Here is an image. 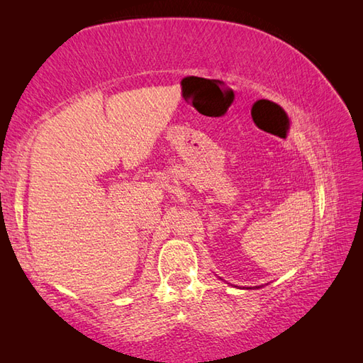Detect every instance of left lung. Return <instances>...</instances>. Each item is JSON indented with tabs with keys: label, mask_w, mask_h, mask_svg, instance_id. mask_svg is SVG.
I'll return each instance as SVG.
<instances>
[{
	"label": "left lung",
	"mask_w": 363,
	"mask_h": 363,
	"mask_svg": "<svg viewBox=\"0 0 363 363\" xmlns=\"http://www.w3.org/2000/svg\"><path fill=\"white\" fill-rule=\"evenodd\" d=\"M242 288V286H240ZM243 288H247V290H251V288H262V286H243Z\"/></svg>",
	"instance_id": "obj_1"
}]
</instances>
